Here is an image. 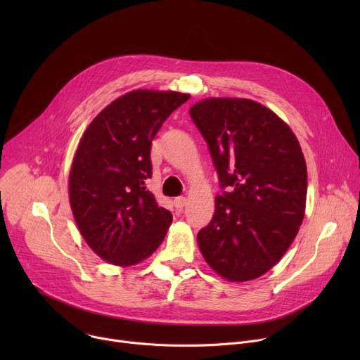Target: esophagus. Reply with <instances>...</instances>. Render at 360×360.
Here are the masks:
<instances>
[{
    "instance_id": "34e87169",
    "label": "esophagus",
    "mask_w": 360,
    "mask_h": 360,
    "mask_svg": "<svg viewBox=\"0 0 360 360\" xmlns=\"http://www.w3.org/2000/svg\"><path fill=\"white\" fill-rule=\"evenodd\" d=\"M174 205H175L176 210H182L185 205H186V198L185 196H176L174 199Z\"/></svg>"
}]
</instances>
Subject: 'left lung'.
<instances>
[{
    "instance_id": "1",
    "label": "left lung",
    "mask_w": 360,
    "mask_h": 360,
    "mask_svg": "<svg viewBox=\"0 0 360 360\" xmlns=\"http://www.w3.org/2000/svg\"><path fill=\"white\" fill-rule=\"evenodd\" d=\"M189 114L224 189L212 221L198 232L199 249L228 281L259 278L289 249L304 217L300 145L275 112L250 99H202Z\"/></svg>"
}]
</instances>
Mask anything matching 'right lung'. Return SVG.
<instances>
[{
	"instance_id": "add662e5",
	"label": "right lung",
	"mask_w": 360,
	"mask_h": 360,
	"mask_svg": "<svg viewBox=\"0 0 360 360\" xmlns=\"http://www.w3.org/2000/svg\"><path fill=\"white\" fill-rule=\"evenodd\" d=\"M188 99L174 91L128 92L102 110L79 141L70 172L71 210L85 242L110 264L143 261L167 235L172 214L146 189L150 145Z\"/></svg>"
}]
</instances>
